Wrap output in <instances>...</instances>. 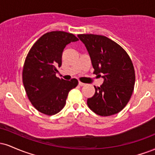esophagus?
Wrapping results in <instances>:
<instances>
[{
  "label": "esophagus",
  "instance_id": "1",
  "mask_svg": "<svg viewBox=\"0 0 155 155\" xmlns=\"http://www.w3.org/2000/svg\"><path fill=\"white\" fill-rule=\"evenodd\" d=\"M79 86H84L85 84L83 83V82H81V81H79Z\"/></svg>",
  "mask_w": 155,
  "mask_h": 155
}]
</instances>
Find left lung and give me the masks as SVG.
<instances>
[{
	"instance_id": "8db88e82",
	"label": "left lung",
	"mask_w": 155,
	"mask_h": 155,
	"mask_svg": "<svg viewBox=\"0 0 155 155\" xmlns=\"http://www.w3.org/2000/svg\"><path fill=\"white\" fill-rule=\"evenodd\" d=\"M90 57L93 74L102 76L104 83L96 87L87 105L95 114L107 117L119 113L132 95L135 85L134 68L130 58L119 44L107 37L80 34Z\"/></svg>"
}]
</instances>
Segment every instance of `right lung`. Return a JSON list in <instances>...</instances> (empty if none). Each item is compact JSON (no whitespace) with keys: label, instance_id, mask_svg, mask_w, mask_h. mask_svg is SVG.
I'll list each match as a JSON object with an SVG mask.
<instances>
[{"label":"right lung","instance_id":"right-lung-1","mask_svg":"<svg viewBox=\"0 0 155 155\" xmlns=\"http://www.w3.org/2000/svg\"><path fill=\"white\" fill-rule=\"evenodd\" d=\"M79 40L72 33L51 31L37 41L28 52L22 71V81L33 106L47 115L61 111L68 92L78 84L56 76L57 67L62 65V54L68 44Z\"/></svg>","mask_w":155,"mask_h":155}]
</instances>
